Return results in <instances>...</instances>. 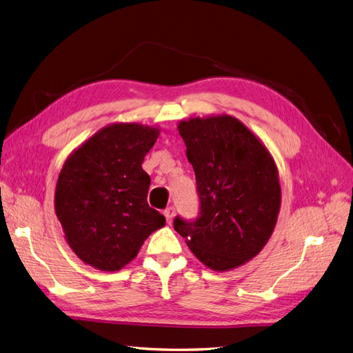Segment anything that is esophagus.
<instances>
[{
    "instance_id": "esophagus-1",
    "label": "esophagus",
    "mask_w": 353,
    "mask_h": 353,
    "mask_svg": "<svg viewBox=\"0 0 353 353\" xmlns=\"http://www.w3.org/2000/svg\"><path fill=\"white\" fill-rule=\"evenodd\" d=\"M163 213H165V216H166V222H168V223L172 222L174 215H175V209H174V208H168Z\"/></svg>"
}]
</instances>
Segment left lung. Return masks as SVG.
Wrapping results in <instances>:
<instances>
[{"label": "left lung", "instance_id": "1", "mask_svg": "<svg viewBox=\"0 0 353 353\" xmlns=\"http://www.w3.org/2000/svg\"><path fill=\"white\" fill-rule=\"evenodd\" d=\"M178 131L196 174L200 213L196 221L176 216L174 228L208 268H237L265 248L279 218L281 187L274 157L230 114L190 117Z\"/></svg>", "mask_w": 353, "mask_h": 353}]
</instances>
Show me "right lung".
I'll return each mask as SVG.
<instances>
[{
	"instance_id": "right-lung-1",
	"label": "right lung",
	"mask_w": 353,
	"mask_h": 353,
	"mask_svg": "<svg viewBox=\"0 0 353 353\" xmlns=\"http://www.w3.org/2000/svg\"><path fill=\"white\" fill-rule=\"evenodd\" d=\"M160 134L141 123H110L70 153L56 185L54 209L78 258L100 271H119L165 225L148 206L145 154Z\"/></svg>"
}]
</instances>
